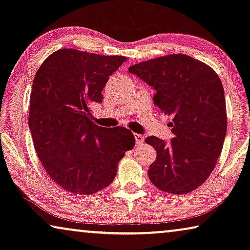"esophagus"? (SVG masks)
I'll use <instances>...</instances> for the list:
<instances>
[{
    "mask_svg": "<svg viewBox=\"0 0 250 250\" xmlns=\"http://www.w3.org/2000/svg\"><path fill=\"white\" fill-rule=\"evenodd\" d=\"M134 138H136V144H137V146H140V145H142L144 144V140H145V138H144V136H141V134H134Z\"/></svg>",
    "mask_w": 250,
    "mask_h": 250,
    "instance_id": "1",
    "label": "esophagus"
}]
</instances>
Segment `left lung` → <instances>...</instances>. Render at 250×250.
<instances>
[{
  "label": "left lung",
  "mask_w": 250,
  "mask_h": 250,
  "mask_svg": "<svg viewBox=\"0 0 250 250\" xmlns=\"http://www.w3.org/2000/svg\"><path fill=\"white\" fill-rule=\"evenodd\" d=\"M129 72L152 86L154 104L172 120L170 144L154 136L146 139L157 151L150 180L172 195L197 189L216 167L227 132L219 77L208 64L180 53L140 62Z\"/></svg>",
  "instance_id": "1"
}]
</instances>
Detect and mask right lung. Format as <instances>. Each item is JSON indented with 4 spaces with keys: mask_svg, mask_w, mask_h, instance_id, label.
<instances>
[{
    "mask_svg": "<svg viewBox=\"0 0 250 250\" xmlns=\"http://www.w3.org/2000/svg\"><path fill=\"white\" fill-rule=\"evenodd\" d=\"M125 60L60 49L37 71L29 113L34 148L47 175L68 192L85 196L108 187L136 145L129 129L99 126L91 116L109 77Z\"/></svg>",
    "mask_w": 250,
    "mask_h": 250,
    "instance_id": "1",
    "label": "right lung"
}]
</instances>
